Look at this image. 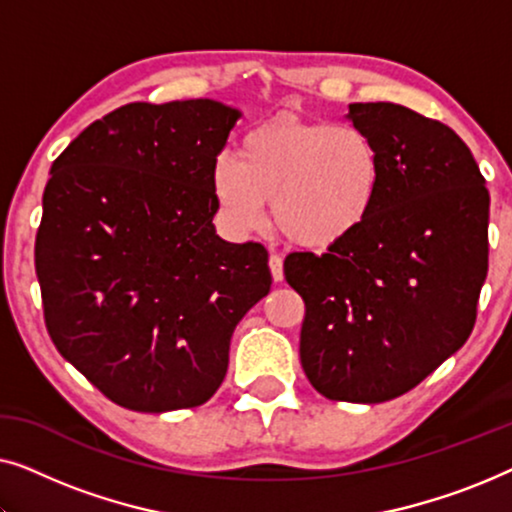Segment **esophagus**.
<instances>
[{
  "label": "esophagus",
  "mask_w": 512,
  "mask_h": 512,
  "mask_svg": "<svg viewBox=\"0 0 512 512\" xmlns=\"http://www.w3.org/2000/svg\"><path fill=\"white\" fill-rule=\"evenodd\" d=\"M268 265H270L272 279H275V282H282V279H284V263H282V256L270 254V261H268Z\"/></svg>",
  "instance_id": "1"
}]
</instances>
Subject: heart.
Instances as JSON below:
<instances>
[{"mask_svg":"<svg viewBox=\"0 0 512 512\" xmlns=\"http://www.w3.org/2000/svg\"><path fill=\"white\" fill-rule=\"evenodd\" d=\"M209 181L233 230L261 228L272 200L286 240L331 249L373 216L384 165L373 139L356 125L282 114L247 132L240 156L219 153Z\"/></svg>","mask_w":512,"mask_h":512,"instance_id":"obj_1","label":"heart"}]
</instances>
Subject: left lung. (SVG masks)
<instances>
[{"mask_svg":"<svg viewBox=\"0 0 512 512\" xmlns=\"http://www.w3.org/2000/svg\"><path fill=\"white\" fill-rule=\"evenodd\" d=\"M384 184L359 233L326 254L293 251L305 300L300 363L321 396L384 403L415 389L471 335L487 277L489 191L445 123L391 102L349 104Z\"/></svg>","mask_w":512,"mask_h":512,"instance_id":"left-lung-1","label":"left lung"}]
</instances>
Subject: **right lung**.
Wrapping results in <instances>:
<instances>
[{
  "label": "right lung",
  "mask_w": 512,
  "mask_h": 512,
  "mask_svg": "<svg viewBox=\"0 0 512 512\" xmlns=\"http://www.w3.org/2000/svg\"><path fill=\"white\" fill-rule=\"evenodd\" d=\"M242 114L214 100L132 102L55 158L34 244L58 352L135 412L195 408L272 277L258 242L216 235L212 163Z\"/></svg>",
  "instance_id": "obj_1"
}]
</instances>
